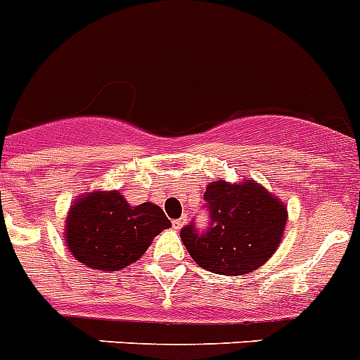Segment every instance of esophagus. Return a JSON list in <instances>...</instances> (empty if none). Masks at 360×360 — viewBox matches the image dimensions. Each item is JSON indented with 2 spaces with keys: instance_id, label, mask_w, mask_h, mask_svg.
Returning <instances> with one entry per match:
<instances>
[{
  "instance_id": "esophagus-1",
  "label": "esophagus",
  "mask_w": 360,
  "mask_h": 360,
  "mask_svg": "<svg viewBox=\"0 0 360 360\" xmlns=\"http://www.w3.org/2000/svg\"><path fill=\"white\" fill-rule=\"evenodd\" d=\"M184 224H186V217L176 218V220H173V227H174V229H180V227H182Z\"/></svg>"
}]
</instances>
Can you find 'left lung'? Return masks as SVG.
<instances>
[{"label": "left lung", "mask_w": 360, "mask_h": 360, "mask_svg": "<svg viewBox=\"0 0 360 360\" xmlns=\"http://www.w3.org/2000/svg\"><path fill=\"white\" fill-rule=\"evenodd\" d=\"M210 222L182 227L186 250L200 268L218 275H244L269 260L281 244L288 211L255 182H211L204 193Z\"/></svg>", "instance_id": "8db88e82"}]
</instances>
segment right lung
<instances>
[{
	"label": "right lung",
	"instance_id": "add662e5",
	"mask_svg": "<svg viewBox=\"0 0 360 360\" xmlns=\"http://www.w3.org/2000/svg\"><path fill=\"white\" fill-rule=\"evenodd\" d=\"M171 227L158 205H129L118 191L91 193L70 207L65 238L84 266L118 271L146 253L158 233Z\"/></svg>",
	"mask_w": 360,
	"mask_h": 360
}]
</instances>
